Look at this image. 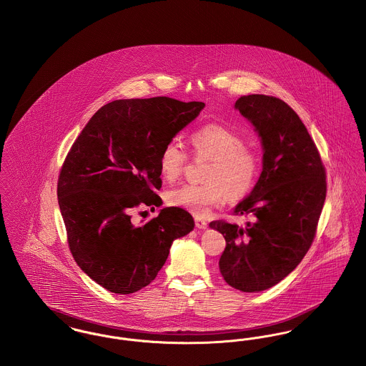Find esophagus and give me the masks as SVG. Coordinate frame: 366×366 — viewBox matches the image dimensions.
Listing matches in <instances>:
<instances>
[{
	"mask_svg": "<svg viewBox=\"0 0 366 366\" xmlns=\"http://www.w3.org/2000/svg\"><path fill=\"white\" fill-rule=\"evenodd\" d=\"M194 224H196L197 229H207V227H209V224L203 218H200V217L194 218Z\"/></svg>",
	"mask_w": 366,
	"mask_h": 366,
	"instance_id": "esophagus-1",
	"label": "esophagus"
}]
</instances>
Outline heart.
Wrapping results in <instances>:
<instances>
[{
  "instance_id": "1",
  "label": "heart",
  "mask_w": 366,
  "mask_h": 366,
  "mask_svg": "<svg viewBox=\"0 0 366 366\" xmlns=\"http://www.w3.org/2000/svg\"><path fill=\"white\" fill-rule=\"evenodd\" d=\"M189 142L196 157L211 159L206 184H185L172 189L167 193L169 204L203 217L227 197L239 199L252 189L259 174V157L245 148L237 133L221 124H209L196 130ZM187 159L175 142L166 144L159 157L160 174L174 181L182 174Z\"/></svg>"
}]
</instances>
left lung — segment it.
Masks as SVG:
<instances>
[{
	"mask_svg": "<svg viewBox=\"0 0 366 366\" xmlns=\"http://www.w3.org/2000/svg\"><path fill=\"white\" fill-rule=\"evenodd\" d=\"M234 108L261 139L262 173L234 214L252 215L245 227L212 221L227 248L219 272L243 292H259L285 279L302 262L315 236L327 194L325 169L306 126L282 100L242 96Z\"/></svg>",
	"mask_w": 366,
	"mask_h": 366,
	"instance_id": "8db88e82",
	"label": "left lung"
}]
</instances>
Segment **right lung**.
Returning <instances> with one entry per match:
<instances>
[{
	"label": "right lung",
	"mask_w": 366,
	"mask_h": 366,
	"mask_svg": "<svg viewBox=\"0 0 366 366\" xmlns=\"http://www.w3.org/2000/svg\"><path fill=\"white\" fill-rule=\"evenodd\" d=\"M204 103L170 97L115 100L102 107L71 147L57 182L59 207L78 266L114 294L152 282L175 239L194 227L178 207L136 227L137 206L160 207L163 147L197 118Z\"/></svg>",
	"instance_id": "add662e5"
}]
</instances>
